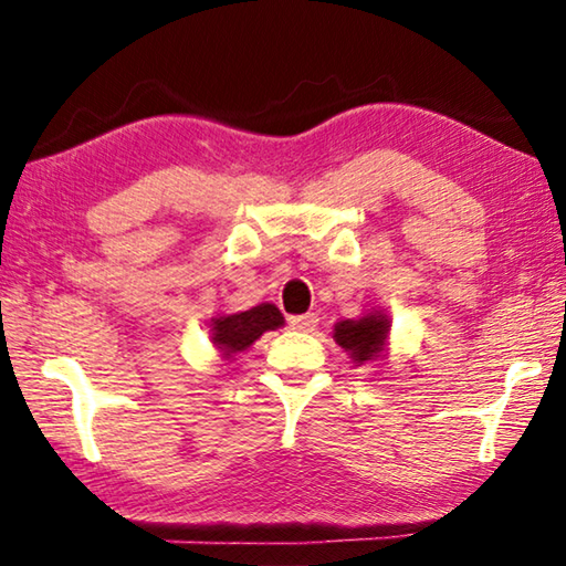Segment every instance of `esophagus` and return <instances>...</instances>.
Segmentation results:
<instances>
[{
  "label": "esophagus",
  "instance_id": "1",
  "mask_svg": "<svg viewBox=\"0 0 566 566\" xmlns=\"http://www.w3.org/2000/svg\"><path fill=\"white\" fill-rule=\"evenodd\" d=\"M319 324L317 314H300V317H292L290 319V327L296 332H314Z\"/></svg>",
  "mask_w": 566,
  "mask_h": 566
}]
</instances>
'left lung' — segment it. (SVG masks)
<instances>
[{
    "label": "left lung",
    "instance_id": "8db88e82",
    "mask_svg": "<svg viewBox=\"0 0 566 566\" xmlns=\"http://www.w3.org/2000/svg\"><path fill=\"white\" fill-rule=\"evenodd\" d=\"M389 317L385 312H369L359 319H344L334 324V342L349 354L352 361L367 364L379 359L387 347Z\"/></svg>",
    "mask_w": 566,
    "mask_h": 566
}]
</instances>
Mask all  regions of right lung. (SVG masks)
Masks as SVG:
<instances>
[{
	"mask_svg": "<svg viewBox=\"0 0 566 566\" xmlns=\"http://www.w3.org/2000/svg\"><path fill=\"white\" fill-rule=\"evenodd\" d=\"M284 324L282 312L274 304H256L247 312L227 314L212 319V344L232 359L237 352H244L262 337L264 332L280 329Z\"/></svg>",
	"mask_w": 566,
	"mask_h": 566,
	"instance_id": "add662e5",
	"label": "right lung"
}]
</instances>
